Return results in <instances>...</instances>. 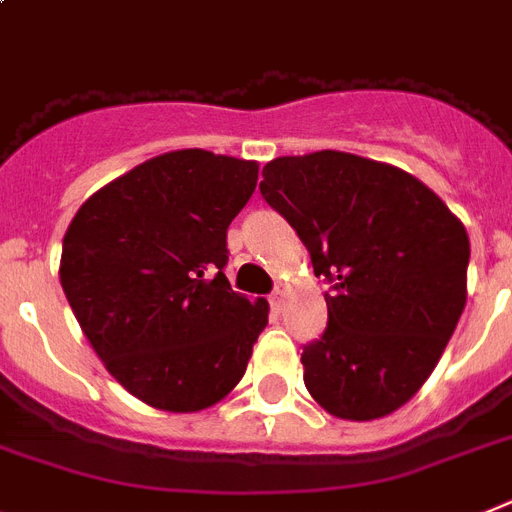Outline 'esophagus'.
Returning <instances> with one entry per match:
<instances>
[{
    "mask_svg": "<svg viewBox=\"0 0 512 512\" xmlns=\"http://www.w3.org/2000/svg\"><path fill=\"white\" fill-rule=\"evenodd\" d=\"M269 305H272V310H282V305H285V292L282 290H274L272 298H269Z\"/></svg>",
    "mask_w": 512,
    "mask_h": 512,
    "instance_id": "34e87169",
    "label": "esophagus"
}]
</instances>
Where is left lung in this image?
<instances>
[{"label":"left lung","instance_id":"obj_1","mask_svg":"<svg viewBox=\"0 0 512 512\" xmlns=\"http://www.w3.org/2000/svg\"><path fill=\"white\" fill-rule=\"evenodd\" d=\"M261 196L298 233L329 323L303 381L334 417L368 422L412 399L466 305L469 235L435 191L393 165L321 150L264 165Z\"/></svg>","mask_w":512,"mask_h":512}]
</instances>
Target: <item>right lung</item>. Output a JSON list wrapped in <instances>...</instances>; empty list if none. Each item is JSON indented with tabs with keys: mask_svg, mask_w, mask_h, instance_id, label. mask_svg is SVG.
<instances>
[{
	"mask_svg": "<svg viewBox=\"0 0 512 512\" xmlns=\"http://www.w3.org/2000/svg\"><path fill=\"white\" fill-rule=\"evenodd\" d=\"M253 160L176 150L131 168L74 214L59 279L108 373L144 404L199 412L238 386L269 303L225 277L227 227Z\"/></svg>",
	"mask_w": 512,
	"mask_h": 512,
	"instance_id": "right-lung-1",
	"label": "right lung"
}]
</instances>
